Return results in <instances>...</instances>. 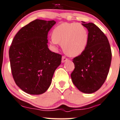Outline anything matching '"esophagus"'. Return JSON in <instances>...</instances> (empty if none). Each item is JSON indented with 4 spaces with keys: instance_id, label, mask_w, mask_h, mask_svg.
Here are the masks:
<instances>
[{
    "instance_id": "obj_1",
    "label": "esophagus",
    "mask_w": 120,
    "mask_h": 120,
    "mask_svg": "<svg viewBox=\"0 0 120 120\" xmlns=\"http://www.w3.org/2000/svg\"><path fill=\"white\" fill-rule=\"evenodd\" d=\"M67 60H68V59H67V58H66V57H64V56L62 57V60H61V62L64 63V62H66V61H67Z\"/></svg>"
}]
</instances>
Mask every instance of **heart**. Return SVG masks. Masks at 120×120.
I'll use <instances>...</instances> for the list:
<instances>
[{
  "instance_id": "b5f03b06",
  "label": "heart",
  "mask_w": 120,
  "mask_h": 120,
  "mask_svg": "<svg viewBox=\"0 0 120 120\" xmlns=\"http://www.w3.org/2000/svg\"><path fill=\"white\" fill-rule=\"evenodd\" d=\"M89 35L86 28L80 23H64L55 28L50 43L56 47L62 43L64 51L70 56L81 54L86 49Z\"/></svg>"
}]
</instances>
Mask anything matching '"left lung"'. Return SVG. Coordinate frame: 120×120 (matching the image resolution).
Here are the masks:
<instances>
[{
  "label": "left lung",
  "mask_w": 120,
  "mask_h": 120,
  "mask_svg": "<svg viewBox=\"0 0 120 120\" xmlns=\"http://www.w3.org/2000/svg\"><path fill=\"white\" fill-rule=\"evenodd\" d=\"M82 25L88 31L86 49L74 58L75 68L71 74L74 85L82 92L93 94L102 86L107 77L112 61V51L108 39L95 24Z\"/></svg>",
  "instance_id": "left-lung-1"
}]
</instances>
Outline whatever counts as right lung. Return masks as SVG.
Listing matches in <instances>:
<instances>
[{"label":"right lung","instance_id":"right-lung-1","mask_svg":"<svg viewBox=\"0 0 120 120\" xmlns=\"http://www.w3.org/2000/svg\"><path fill=\"white\" fill-rule=\"evenodd\" d=\"M56 22L37 19L29 23L17 33L10 48L14 81L30 95L45 92L61 64V55L50 51L48 45V32Z\"/></svg>","mask_w":120,"mask_h":120}]
</instances>
